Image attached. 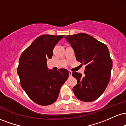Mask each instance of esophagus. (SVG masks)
Instances as JSON below:
<instances>
[{"label": "esophagus", "instance_id": "34e87169", "mask_svg": "<svg viewBox=\"0 0 126 126\" xmlns=\"http://www.w3.org/2000/svg\"><path fill=\"white\" fill-rule=\"evenodd\" d=\"M69 76H71L72 75V72L71 71H69Z\"/></svg>", "mask_w": 126, "mask_h": 126}]
</instances>
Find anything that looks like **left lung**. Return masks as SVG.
Instances as JSON below:
<instances>
[{
  "label": "left lung",
  "instance_id": "obj_1",
  "mask_svg": "<svg viewBox=\"0 0 126 126\" xmlns=\"http://www.w3.org/2000/svg\"><path fill=\"white\" fill-rule=\"evenodd\" d=\"M73 49L77 61L86 64L85 75L73 72L77 79L73 88L76 97L84 102L96 100L110 80L112 62L106 45L88 34L79 33L64 37Z\"/></svg>",
  "mask_w": 126,
  "mask_h": 126
}]
</instances>
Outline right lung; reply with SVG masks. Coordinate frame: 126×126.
Here are the masks:
<instances>
[{
    "instance_id": "1",
    "label": "right lung",
    "mask_w": 126,
    "mask_h": 126,
    "mask_svg": "<svg viewBox=\"0 0 126 126\" xmlns=\"http://www.w3.org/2000/svg\"><path fill=\"white\" fill-rule=\"evenodd\" d=\"M64 35H43L36 38L22 53L17 73L22 88L28 96L41 105L57 100L62 86L69 77L64 69H48L47 61L51 59L53 49Z\"/></svg>"
}]
</instances>
